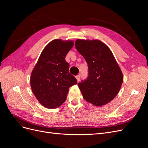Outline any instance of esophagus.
<instances>
[{
	"instance_id": "esophagus-1",
	"label": "esophagus",
	"mask_w": 148,
	"mask_h": 148,
	"mask_svg": "<svg viewBox=\"0 0 148 148\" xmlns=\"http://www.w3.org/2000/svg\"><path fill=\"white\" fill-rule=\"evenodd\" d=\"M76 78H77V82H79V80H80V76H79V75L76 76Z\"/></svg>"
}]
</instances>
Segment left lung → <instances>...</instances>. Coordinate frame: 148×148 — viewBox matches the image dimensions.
Instances as JSON below:
<instances>
[{
  "label": "left lung",
  "instance_id": "1",
  "mask_svg": "<svg viewBox=\"0 0 148 148\" xmlns=\"http://www.w3.org/2000/svg\"><path fill=\"white\" fill-rule=\"evenodd\" d=\"M75 47L88 66L87 79L78 83L83 98L95 106L107 104L117 95L123 80L112 52L99 40L77 39Z\"/></svg>",
  "mask_w": 148,
  "mask_h": 148
}]
</instances>
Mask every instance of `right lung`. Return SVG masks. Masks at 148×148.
<instances>
[{"label":"right lung","mask_w":148,"mask_h":148,"mask_svg":"<svg viewBox=\"0 0 148 148\" xmlns=\"http://www.w3.org/2000/svg\"><path fill=\"white\" fill-rule=\"evenodd\" d=\"M73 44L72 41L53 40L43 49L31 73V89L38 101L46 108L62 105L69 88L77 84V79L69 73V64L65 60Z\"/></svg>","instance_id":"1"}]
</instances>
